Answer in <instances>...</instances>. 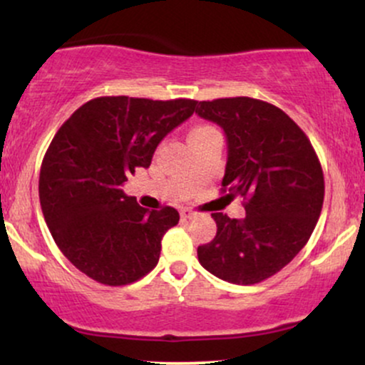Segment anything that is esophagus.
<instances>
[{
  "label": "esophagus",
  "mask_w": 365,
  "mask_h": 365,
  "mask_svg": "<svg viewBox=\"0 0 365 365\" xmlns=\"http://www.w3.org/2000/svg\"><path fill=\"white\" fill-rule=\"evenodd\" d=\"M180 216H182L183 220H194L197 212L192 211V209H182V211H180Z\"/></svg>",
  "instance_id": "obj_1"
}]
</instances>
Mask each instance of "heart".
Segmentation results:
<instances>
[{"label":"heart","mask_w":365,"mask_h":365,"mask_svg":"<svg viewBox=\"0 0 365 365\" xmlns=\"http://www.w3.org/2000/svg\"><path fill=\"white\" fill-rule=\"evenodd\" d=\"M209 128H211V127H195V128L190 130V133H188V135H197V133L206 132V130H209Z\"/></svg>","instance_id":"1"}]
</instances>
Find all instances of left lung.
<instances>
[{"instance_id": "8db88e82", "label": "left lung", "mask_w": 365, "mask_h": 365, "mask_svg": "<svg viewBox=\"0 0 365 365\" xmlns=\"http://www.w3.org/2000/svg\"><path fill=\"white\" fill-rule=\"evenodd\" d=\"M200 118L226 133L223 192L244 197L245 217L212 212L217 232L199 245V262L235 284H255L283 269L311 238L324 200L319 158L287 113L261 99L200 101Z\"/></svg>"}]
</instances>
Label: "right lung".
Masks as SVG:
<instances>
[{"mask_svg":"<svg viewBox=\"0 0 365 365\" xmlns=\"http://www.w3.org/2000/svg\"><path fill=\"white\" fill-rule=\"evenodd\" d=\"M195 104L104 96L82 104L53 137L41 165V209L58 249L83 274L123 287L156 267L178 211L140 207L121 185L149 168L159 142Z\"/></svg>","mask_w":365,"mask_h":365,"instance_id":"1","label":"right lung"}]
</instances>
